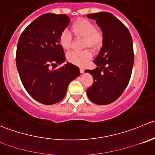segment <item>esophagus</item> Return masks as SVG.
Here are the masks:
<instances>
[{
    "label": "esophagus",
    "instance_id": "34e87169",
    "mask_svg": "<svg viewBox=\"0 0 155 155\" xmlns=\"http://www.w3.org/2000/svg\"><path fill=\"white\" fill-rule=\"evenodd\" d=\"M79 71H80L81 73H83L84 72H85V70H84L83 68H80L79 69Z\"/></svg>",
    "mask_w": 155,
    "mask_h": 155
}]
</instances>
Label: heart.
Here are the masks:
<instances>
[{
    "instance_id": "1",
    "label": "heart",
    "mask_w": 155,
    "mask_h": 155,
    "mask_svg": "<svg viewBox=\"0 0 155 155\" xmlns=\"http://www.w3.org/2000/svg\"><path fill=\"white\" fill-rule=\"evenodd\" d=\"M73 31L76 36L85 37V47H91L96 49L103 42V32L96 28L94 22L87 19H79L73 24ZM59 43L65 50H69L73 44V34L68 29H64L59 35ZM91 53L88 50L78 51H72L67 54V61L75 65L84 67L91 58Z\"/></svg>"
}]
</instances>
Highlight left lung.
<instances>
[{
	"label": "left lung",
	"instance_id": "1",
	"mask_svg": "<svg viewBox=\"0 0 155 155\" xmlns=\"http://www.w3.org/2000/svg\"><path fill=\"white\" fill-rule=\"evenodd\" d=\"M103 32V43L94 63V70H85L93 76V84L87 89L88 98L99 105L115 101L127 88L134 62L133 39L128 28L107 12L91 13Z\"/></svg>",
	"mask_w": 155,
	"mask_h": 155
}]
</instances>
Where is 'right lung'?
<instances>
[{
    "label": "right lung",
    "mask_w": 155,
    "mask_h": 155,
    "mask_svg": "<svg viewBox=\"0 0 155 155\" xmlns=\"http://www.w3.org/2000/svg\"><path fill=\"white\" fill-rule=\"evenodd\" d=\"M64 14L45 13L30 23L21 34L16 64L21 82L37 101L47 105L62 100L68 85L79 76V67L65 61L59 35L70 23Z\"/></svg>",
    "instance_id": "obj_1"
}]
</instances>
